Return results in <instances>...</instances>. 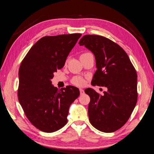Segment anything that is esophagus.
I'll return each instance as SVG.
<instances>
[{
  "label": "esophagus",
  "mask_w": 154,
  "mask_h": 154,
  "mask_svg": "<svg viewBox=\"0 0 154 154\" xmlns=\"http://www.w3.org/2000/svg\"><path fill=\"white\" fill-rule=\"evenodd\" d=\"M79 92H80V94H84V90L83 89H79Z\"/></svg>",
  "instance_id": "34e87169"
}]
</instances>
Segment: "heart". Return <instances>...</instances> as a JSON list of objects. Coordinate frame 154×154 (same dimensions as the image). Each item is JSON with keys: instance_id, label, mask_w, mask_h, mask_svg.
<instances>
[{"instance_id": "obj_1", "label": "heart", "mask_w": 154, "mask_h": 154, "mask_svg": "<svg viewBox=\"0 0 154 154\" xmlns=\"http://www.w3.org/2000/svg\"><path fill=\"white\" fill-rule=\"evenodd\" d=\"M88 54V53L83 54L80 56L85 55V54ZM72 83H73L75 85H79V86H81V85H83V84H84V79H83V78L80 77H75L73 79V80H72Z\"/></svg>"}]
</instances>
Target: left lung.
I'll use <instances>...</instances> for the list:
<instances>
[{
	"label": "left lung",
	"instance_id": "8db88e82",
	"mask_svg": "<svg viewBox=\"0 0 154 154\" xmlns=\"http://www.w3.org/2000/svg\"><path fill=\"white\" fill-rule=\"evenodd\" d=\"M79 44L94 55L96 71L91 84L105 86L100 95L92 88L88 116L91 124L104 132H113L126 123L137 102V75L128 56L120 46L102 36H83Z\"/></svg>",
	"mask_w": 154,
	"mask_h": 154
}]
</instances>
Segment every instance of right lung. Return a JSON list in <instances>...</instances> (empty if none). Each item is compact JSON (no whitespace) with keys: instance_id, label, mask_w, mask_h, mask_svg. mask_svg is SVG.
Wrapping results in <instances>:
<instances>
[{"instance_id":"add662e5","label":"right lung","mask_w":154,"mask_h":154,"mask_svg":"<svg viewBox=\"0 0 154 154\" xmlns=\"http://www.w3.org/2000/svg\"><path fill=\"white\" fill-rule=\"evenodd\" d=\"M82 34L44 36L26 55L19 69L18 100L31 124L54 132L67 122L69 107L79 96L77 88L58 89L51 84L54 73L64 66Z\"/></svg>"}]
</instances>
